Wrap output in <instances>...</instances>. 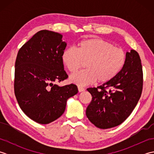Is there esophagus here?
<instances>
[{"label":"esophagus","mask_w":154,"mask_h":154,"mask_svg":"<svg viewBox=\"0 0 154 154\" xmlns=\"http://www.w3.org/2000/svg\"><path fill=\"white\" fill-rule=\"evenodd\" d=\"M85 90V88L81 87V86H78V91H79V92L81 93V92H83V91H84Z\"/></svg>","instance_id":"1"}]
</instances>
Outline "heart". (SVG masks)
I'll return each mask as SVG.
<instances>
[{
	"mask_svg": "<svg viewBox=\"0 0 154 154\" xmlns=\"http://www.w3.org/2000/svg\"><path fill=\"white\" fill-rule=\"evenodd\" d=\"M62 60L68 70L75 73L87 63V69L72 75L70 81L78 85L106 83L115 78L122 71L126 55L122 48L100 38H91L79 43L77 50L65 49Z\"/></svg>",
	"mask_w": 154,
	"mask_h": 154,
	"instance_id": "obj_1",
	"label": "heart"
}]
</instances>
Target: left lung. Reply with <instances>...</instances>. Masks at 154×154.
I'll use <instances>...</instances> for the list:
<instances>
[{"label":"left lung","mask_w":154,"mask_h":154,"mask_svg":"<svg viewBox=\"0 0 154 154\" xmlns=\"http://www.w3.org/2000/svg\"><path fill=\"white\" fill-rule=\"evenodd\" d=\"M143 88L141 60L136 51L126 52V61L119 75L99 87L89 88L92 100L86 115L94 126L110 128L122 124L138 103Z\"/></svg>","instance_id":"8db88e82"}]
</instances>
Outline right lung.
<instances>
[{"instance_id":"right-lung-1","label":"right lung","mask_w":154,"mask_h":154,"mask_svg":"<svg viewBox=\"0 0 154 154\" xmlns=\"http://www.w3.org/2000/svg\"><path fill=\"white\" fill-rule=\"evenodd\" d=\"M61 39L57 32L39 31L22 45L16 57V100L26 115L39 124H49L60 118L67 100L78 93L74 84H55L68 77L62 60L67 44Z\"/></svg>"}]
</instances>
